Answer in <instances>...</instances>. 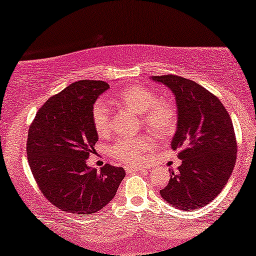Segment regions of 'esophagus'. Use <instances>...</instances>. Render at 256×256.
I'll list each match as a JSON object with an SVG mask.
<instances>
[{
	"label": "esophagus",
	"mask_w": 256,
	"mask_h": 256,
	"mask_svg": "<svg viewBox=\"0 0 256 256\" xmlns=\"http://www.w3.org/2000/svg\"><path fill=\"white\" fill-rule=\"evenodd\" d=\"M126 171L127 172H135V171H146V168H143V166H126L124 168Z\"/></svg>",
	"instance_id": "34e87169"
}]
</instances>
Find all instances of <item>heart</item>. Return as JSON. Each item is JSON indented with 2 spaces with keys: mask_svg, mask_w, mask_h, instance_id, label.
Returning a JSON list of instances; mask_svg holds the SVG:
<instances>
[{
  "mask_svg": "<svg viewBox=\"0 0 256 256\" xmlns=\"http://www.w3.org/2000/svg\"><path fill=\"white\" fill-rule=\"evenodd\" d=\"M115 99L128 110L140 114V122L146 130L164 138L174 132L177 110L170 101L158 96L156 90L142 85L127 86L115 94ZM92 122L96 134L108 136L112 130L110 110L104 100H98L92 108ZM152 148L148 136L118 138L108 148V155L124 163L136 164Z\"/></svg>",
  "mask_w": 256,
  "mask_h": 256,
  "instance_id": "heart-1",
  "label": "heart"
}]
</instances>
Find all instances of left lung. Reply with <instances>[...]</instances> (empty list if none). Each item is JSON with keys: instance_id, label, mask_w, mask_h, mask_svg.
Returning a JSON list of instances; mask_svg holds the SVG:
<instances>
[{"instance_id": "obj_1", "label": "left lung", "mask_w": 256, "mask_h": 256, "mask_svg": "<svg viewBox=\"0 0 256 256\" xmlns=\"http://www.w3.org/2000/svg\"><path fill=\"white\" fill-rule=\"evenodd\" d=\"M152 79L166 85L176 98L178 124L171 146L182 160L160 194L184 211L202 208L222 192L236 166L232 120L218 98L199 84L174 74Z\"/></svg>"}]
</instances>
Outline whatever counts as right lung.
Segmentation results:
<instances>
[{
	"label": "right lung",
	"instance_id": "right-lung-1",
	"mask_svg": "<svg viewBox=\"0 0 256 256\" xmlns=\"http://www.w3.org/2000/svg\"><path fill=\"white\" fill-rule=\"evenodd\" d=\"M110 88L101 80H80L38 110L28 132V162L44 197L62 211L92 214L104 208L126 176L124 168L86 164L98 142L92 108Z\"/></svg>",
	"mask_w": 256,
	"mask_h": 256
}]
</instances>
